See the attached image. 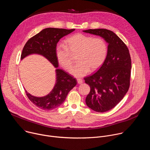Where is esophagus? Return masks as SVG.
<instances>
[{"label":"esophagus","instance_id":"obj_1","mask_svg":"<svg viewBox=\"0 0 150 150\" xmlns=\"http://www.w3.org/2000/svg\"><path fill=\"white\" fill-rule=\"evenodd\" d=\"M77 82L78 84H81L83 83V81L81 79H77Z\"/></svg>","mask_w":150,"mask_h":150}]
</instances>
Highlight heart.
Wrapping results in <instances>:
<instances>
[{
    "mask_svg": "<svg viewBox=\"0 0 150 150\" xmlns=\"http://www.w3.org/2000/svg\"><path fill=\"white\" fill-rule=\"evenodd\" d=\"M65 45L56 46V59L63 68L68 69L72 64L71 54H78L76 60L78 63L69 69L70 74L76 77L86 75L90 70L93 72L97 71L108 55V45L101 38L78 33L68 38Z\"/></svg>",
    "mask_w": 150,
    "mask_h": 150,
    "instance_id": "obj_1",
    "label": "heart"
}]
</instances>
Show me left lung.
<instances>
[{"instance_id": "1", "label": "left lung", "mask_w": 150, "mask_h": 150, "mask_svg": "<svg viewBox=\"0 0 150 150\" xmlns=\"http://www.w3.org/2000/svg\"><path fill=\"white\" fill-rule=\"evenodd\" d=\"M83 32L100 36L108 44V55L102 66L95 74L84 78L90 87L86 104L94 111L105 112L115 108L129 88V52L123 41L110 30L90 29Z\"/></svg>"}]
</instances>
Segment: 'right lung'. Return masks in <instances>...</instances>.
Returning a JSON list of instances; mask_svg holds the SVG:
<instances>
[{"label":"right lung","mask_w":150,"mask_h":150,"mask_svg":"<svg viewBox=\"0 0 150 150\" xmlns=\"http://www.w3.org/2000/svg\"><path fill=\"white\" fill-rule=\"evenodd\" d=\"M75 31V29L47 28L31 38L25 45L21 59L37 54L47 59L56 68V82L52 90L44 97L32 96L26 90L30 100L38 108L51 110L60 106L65 100L69 92L75 86L76 79L63 70L58 68L56 56V47L61 38Z\"/></svg>","instance_id":"add662e5"}]
</instances>
